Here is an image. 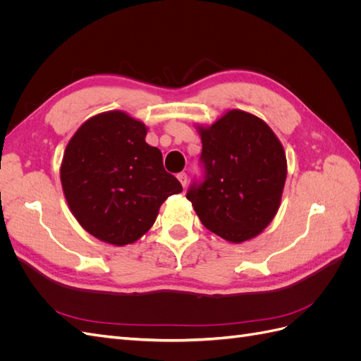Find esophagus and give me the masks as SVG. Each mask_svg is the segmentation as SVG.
I'll use <instances>...</instances> for the list:
<instances>
[{"label":"esophagus","instance_id":"34e87169","mask_svg":"<svg viewBox=\"0 0 361 361\" xmlns=\"http://www.w3.org/2000/svg\"><path fill=\"white\" fill-rule=\"evenodd\" d=\"M178 179H179V182L182 183V187H187V183H188V174L187 173H179L178 174Z\"/></svg>","mask_w":361,"mask_h":361}]
</instances>
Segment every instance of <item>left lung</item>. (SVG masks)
<instances>
[{"label":"left lung","instance_id":"obj_1","mask_svg":"<svg viewBox=\"0 0 361 361\" xmlns=\"http://www.w3.org/2000/svg\"><path fill=\"white\" fill-rule=\"evenodd\" d=\"M203 179L187 199L207 231L231 243L257 236L276 216L286 180V155L264 120L232 110L199 128Z\"/></svg>","mask_w":361,"mask_h":361}]
</instances>
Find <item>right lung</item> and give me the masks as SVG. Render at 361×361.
I'll return each instance as SVG.
<instances>
[{
    "label": "right lung",
    "mask_w": 361,
    "mask_h": 361,
    "mask_svg": "<svg viewBox=\"0 0 361 361\" xmlns=\"http://www.w3.org/2000/svg\"><path fill=\"white\" fill-rule=\"evenodd\" d=\"M146 134L143 122L108 111L84 122L64 150V197L78 223L104 243H135L155 223L159 206L182 191Z\"/></svg>",
    "instance_id": "obj_1"
}]
</instances>
